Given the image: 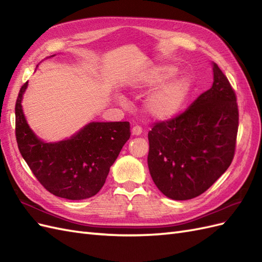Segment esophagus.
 Here are the masks:
<instances>
[{
	"mask_svg": "<svg viewBox=\"0 0 262 262\" xmlns=\"http://www.w3.org/2000/svg\"><path fill=\"white\" fill-rule=\"evenodd\" d=\"M142 132H143V130H142V126H140V125H134L132 128L133 136H140Z\"/></svg>",
	"mask_w": 262,
	"mask_h": 262,
	"instance_id": "34e87169",
	"label": "esophagus"
}]
</instances>
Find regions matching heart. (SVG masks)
<instances>
[{"instance_id":"obj_1","label":"heart","mask_w":262,"mask_h":262,"mask_svg":"<svg viewBox=\"0 0 262 262\" xmlns=\"http://www.w3.org/2000/svg\"><path fill=\"white\" fill-rule=\"evenodd\" d=\"M177 69L170 66L148 69L136 83L137 89H155L145 102L146 113L157 120H167L175 117L185 102L191 90L188 76L173 75Z\"/></svg>"}]
</instances>
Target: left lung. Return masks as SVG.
Masks as SVG:
<instances>
[{"label": "left lung", "mask_w": 262, "mask_h": 262, "mask_svg": "<svg viewBox=\"0 0 262 262\" xmlns=\"http://www.w3.org/2000/svg\"><path fill=\"white\" fill-rule=\"evenodd\" d=\"M214 81L184 113L152 125L147 164L156 187L173 200L202 194L231 165L238 131L235 91L216 63Z\"/></svg>", "instance_id": "1"}]
</instances>
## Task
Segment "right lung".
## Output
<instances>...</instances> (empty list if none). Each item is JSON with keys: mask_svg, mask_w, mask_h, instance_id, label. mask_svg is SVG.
<instances>
[{"mask_svg": "<svg viewBox=\"0 0 262 262\" xmlns=\"http://www.w3.org/2000/svg\"><path fill=\"white\" fill-rule=\"evenodd\" d=\"M24 84L15 105L18 149L37 180L54 195L83 200L104 186L112 166L129 140L130 123L92 122L69 140L45 143L29 129L21 109Z\"/></svg>", "mask_w": 262, "mask_h": 262, "instance_id": "obj_1", "label": "right lung"}]
</instances>
